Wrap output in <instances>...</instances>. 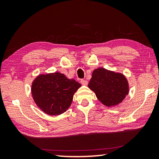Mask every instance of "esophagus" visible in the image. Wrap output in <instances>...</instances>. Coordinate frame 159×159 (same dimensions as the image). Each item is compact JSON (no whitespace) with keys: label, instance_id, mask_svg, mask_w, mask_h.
I'll use <instances>...</instances> for the list:
<instances>
[{"label":"esophagus","instance_id":"obj_1","mask_svg":"<svg viewBox=\"0 0 159 159\" xmlns=\"http://www.w3.org/2000/svg\"><path fill=\"white\" fill-rule=\"evenodd\" d=\"M80 83H81L82 85H87V84H88V82H87V80L82 79V80H80Z\"/></svg>","mask_w":159,"mask_h":159}]
</instances>
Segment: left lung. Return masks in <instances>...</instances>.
<instances>
[{
	"label": "left lung",
	"instance_id": "obj_1",
	"mask_svg": "<svg viewBox=\"0 0 159 159\" xmlns=\"http://www.w3.org/2000/svg\"><path fill=\"white\" fill-rule=\"evenodd\" d=\"M88 87L107 107L117 105L129 92L128 80L124 74L103 67L93 70Z\"/></svg>",
	"mask_w": 159,
	"mask_h": 159
}]
</instances>
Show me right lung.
Segmentation results:
<instances>
[{"label":"right lung","instance_id":"right-lung-1","mask_svg":"<svg viewBox=\"0 0 159 159\" xmlns=\"http://www.w3.org/2000/svg\"><path fill=\"white\" fill-rule=\"evenodd\" d=\"M81 86L60 72L40 74L33 81L31 93L40 109L50 116L66 112L72 104L74 94Z\"/></svg>","mask_w":159,"mask_h":159}]
</instances>
